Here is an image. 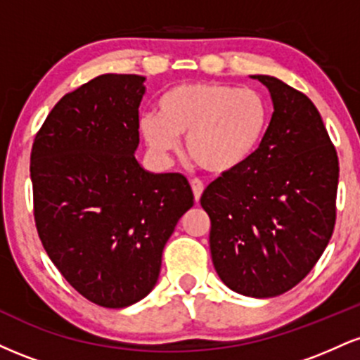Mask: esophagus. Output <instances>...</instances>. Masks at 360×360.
Wrapping results in <instances>:
<instances>
[{"mask_svg":"<svg viewBox=\"0 0 360 360\" xmlns=\"http://www.w3.org/2000/svg\"><path fill=\"white\" fill-rule=\"evenodd\" d=\"M191 188H193V194H194V201H200V198H201V194H203V191H205V184L201 183L200 179H193L191 181Z\"/></svg>","mask_w":360,"mask_h":360,"instance_id":"1","label":"esophagus"}]
</instances>
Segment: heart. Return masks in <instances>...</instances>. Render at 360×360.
I'll return each instance as SVG.
<instances>
[{
    "instance_id": "b5f03b06",
    "label": "heart",
    "mask_w": 360,
    "mask_h": 360,
    "mask_svg": "<svg viewBox=\"0 0 360 360\" xmlns=\"http://www.w3.org/2000/svg\"><path fill=\"white\" fill-rule=\"evenodd\" d=\"M269 122V103L257 89L188 82L160 96L157 115H143L140 131L157 154H169L186 137V152L196 166L226 174L254 155Z\"/></svg>"
}]
</instances>
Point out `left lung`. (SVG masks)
<instances>
[{
	"label": "left lung",
	"mask_w": 360,
	"mask_h": 360,
	"mask_svg": "<svg viewBox=\"0 0 360 360\" xmlns=\"http://www.w3.org/2000/svg\"><path fill=\"white\" fill-rule=\"evenodd\" d=\"M254 77L274 103L266 137L205 189L201 206L220 279L240 295L272 298L307 278L332 238L338 157L307 94L278 77Z\"/></svg>",
	"instance_id": "1"
}]
</instances>
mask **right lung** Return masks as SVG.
<instances>
[{"label": "right lung", "instance_id": "right-lung-1", "mask_svg": "<svg viewBox=\"0 0 360 360\" xmlns=\"http://www.w3.org/2000/svg\"><path fill=\"white\" fill-rule=\"evenodd\" d=\"M146 77L103 74L60 98L30 154L37 232L71 286L125 308L155 286L162 250L194 205L183 174H150L134 152Z\"/></svg>", "mask_w": 360, "mask_h": 360}]
</instances>
